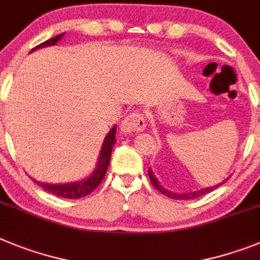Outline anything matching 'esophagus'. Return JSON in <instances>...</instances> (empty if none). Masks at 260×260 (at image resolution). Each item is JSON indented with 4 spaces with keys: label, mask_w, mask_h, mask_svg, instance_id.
Returning <instances> with one entry per match:
<instances>
[{
    "label": "esophagus",
    "mask_w": 260,
    "mask_h": 260,
    "mask_svg": "<svg viewBox=\"0 0 260 260\" xmlns=\"http://www.w3.org/2000/svg\"><path fill=\"white\" fill-rule=\"evenodd\" d=\"M145 117L143 114L140 112H132V114L128 115L120 124V131L123 133H135L140 132V131H144L145 128Z\"/></svg>",
    "instance_id": "34e87169"
}]
</instances>
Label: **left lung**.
<instances>
[{"mask_svg": "<svg viewBox=\"0 0 260 260\" xmlns=\"http://www.w3.org/2000/svg\"><path fill=\"white\" fill-rule=\"evenodd\" d=\"M149 173V178H150V182H152L153 186L155 187V188L159 191L161 193H164L165 196H169L170 199H175V200H189V199H196L199 198V196H203L205 195V193L211 192V191H213L214 188H217L218 186H221V184H224L225 182H226V179L222 180L221 183L216 184V186H212V187H207V188H202V189H198V191H191V192H183V193H177V192H171V191H169L168 188H165V187H162L161 184H159V182H158V179L155 178V175L153 174V171L149 169L148 170Z\"/></svg>", "mask_w": 260, "mask_h": 260, "instance_id": "1", "label": "left lung"}]
</instances>
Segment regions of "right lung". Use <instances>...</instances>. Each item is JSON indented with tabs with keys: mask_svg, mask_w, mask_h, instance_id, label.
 <instances>
[{
	"mask_svg": "<svg viewBox=\"0 0 260 260\" xmlns=\"http://www.w3.org/2000/svg\"><path fill=\"white\" fill-rule=\"evenodd\" d=\"M65 34V32H64ZM64 34H60V35L52 38V39L47 40V42L42 43L38 47H35L34 49H31V52L35 51L38 48H43V47H49L55 46L58 40L61 39ZM116 125L111 128V131L107 133V136L105 137V141H103V145L101 148V153H99L98 162H96L95 170L92 171L91 175L89 178H85L82 180H78V182H73V183H64V184H49V183H42V182H38V180L34 179L35 183L39 184L40 187L48 191L49 193H53L56 196H60V198L65 199H80L83 196L89 195L90 192H92L96 187L101 184V182L103 180L106 175V171L108 169V165H110V158H111V152L112 146L116 143Z\"/></svg>",
	"mask_w": 260,
	"mask_h": 260,
	"instance_id": "right-lung-1",
	"label": "right lung"
}]
</instances>
